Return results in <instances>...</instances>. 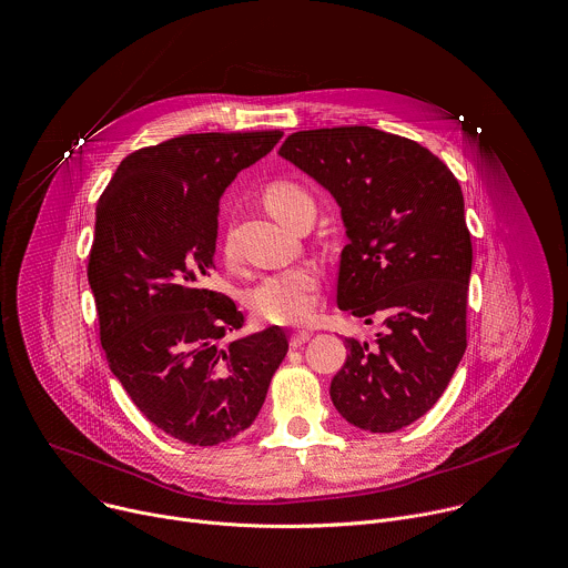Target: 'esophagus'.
Returning a JSON list of instances; mask_svg holds the SVG:
<instances>
[{
    "label": "esophagus",
    "instance_id": "esophagus-1",
    "mask_svg": "<svg viewBox=\"0 0 568 568\" xmlns=\"http://www.w3.org/2000/svg\"><path fill=\"white\" fill-rule=\"evenodd\" d=\"M308 337H311V331H295V333H291V347L293 349L302 347L304 343H308Z\"/></svg>",
    "mask_w": 568,
    "mask_h": 568
}]
</instances>
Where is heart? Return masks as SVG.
Here are the masks:
<instances>
[{
  "mask_svg": "<svg viewBox=\"0 0 568 568\" xmlns=\"http://www.w3.org/2000/svg\"><path fill=\"white\" fill-rule=\"evenodd\" d=\"M268 210L284 223H293L304 207H315L311 194L291 181H275L266 187ZM231 255V248H225ZM320 300V271L313 264L293 266L266 275L248 291V306L255 315L275 324H297L313 315Z\"/></svg>",
  "mask_w": 568,
  "mask_h": 568,
  "instance_id": "b5f03b06",
  "label": "heart"
}]
</instances>
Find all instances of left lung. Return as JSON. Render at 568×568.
Returning <instances> with one entry per match:
<instances>
[{
  "label": "left lung",
  "mask_w": 568,
  "mask_h": 568,
  "mask_svg": "<svg viewBox=\"0 0 568 568\" xmlns=\"http://www.w3.org/2000/svg\"><path fill=\"white\" fill-rule=\"evenodd\" d=\"M280 156L343 207L337 308L383 322L369 343L345 339L331 400L361 429L407 427L440 398L468 347L473 242L462 185L427 148L365 125L295 132Z\"/></svg>",
  "instance_id": "1"
}]
</instances>
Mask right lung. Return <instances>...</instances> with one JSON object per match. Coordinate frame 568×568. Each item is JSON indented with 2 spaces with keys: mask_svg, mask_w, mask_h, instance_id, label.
<instances>
[{
  "mask_svg": "<svg viewBox=\"0 0 568 568\" xmlns=\"http://www.w3.org/2000/svg\"><path fill=\"white\" fill-rule=\"evenodd\" d=\"M282 136L183 134L136 150L98 199L87 277L104 358L143 416L190 445L251 427L288 352L280 326L221 347L244 313L207 288L219 199Z\"/></svg>",
  "mask_w": 568,
  "mask_h": 568,
  "instance_id": "obj_1",
  "label": "right lung"
}]
</instances>
